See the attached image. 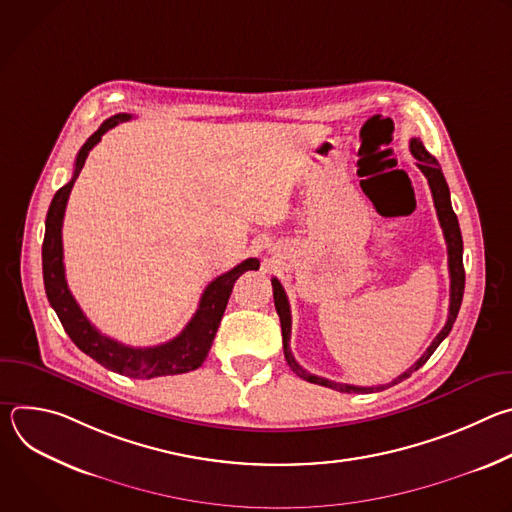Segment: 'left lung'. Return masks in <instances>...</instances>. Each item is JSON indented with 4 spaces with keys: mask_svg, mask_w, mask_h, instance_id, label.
<instances>
[{
    "mask_svg": "<svg viewBox=\"0 0 512 512\" xmlns=\"http://www.w3.org/2000/svg\"><path fill=\"white\" fill-rule=\"evenodd\" d=\"M409 150L413 154V158L417 160V168L425 174L427 178V184L431 188V196H433V204H435V210H437V218H440V225H442V231H444V239H446V245H448V267H450V312H448V320H446V326L442 328V332L437 334L433 338V342L429 344V348L423 352V356L413 364V367L409 371H405L403 375H399L395 381H391L389 385H379V387H354V385H346V383H334V381H328L324 377H318V375H312L308 373L306 369H302L300 364L296 362L294 354H291L289 350V334H291V312H289V302H287V296L285 291L281 287V283L273 277L271 279V285H273V300H275V310L279 314V322H281V336H283V354H285V360L289 364V369L294 371L300 379L308 381V383H314V385H322V387H328V389H334V391H340V393H375V391H383L391 385H397L401 383L403 379L411 377V373H415L417 369H421L423 364L427 362V358L435 352V348L442 344V340L450 334L456 318H458V312H460V306H462V298H464V283H466V273H464V261H462V251H464V245H462V233H460V225H458V216L452 208V200H450V188H448V182L442 174V168L440 164H437V160L423 148V143L419 141V137H413L409 141Z\"/></svg>",
    "mask_w": 512,
    "mask_h": 512,
    "instance_id": "left-lung-1",
    "label": "left lung"
}]
</instances>
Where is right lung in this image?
I'll return each mask as SVG.
<instances>
[{
	"instance_id": "right-lung-1",
	"label": "right lung",
	"mask_w": 512,
	"mask_h": 512,
	"mask_svg": "<svg viewBox=\"0 0 512 512\" xmlns=\"http://www.w3.org/2000/svg\"><path fill=\"white\" fill-rule=\"evenodd\" d=\"M129 113H117L103 121V125L85 141L83 148L75 160V172L68 184H64L52 198L48 214H46V233L42 243V273H44V289L50 306L54 308L62 328L85 354L103 364L105 369L131 377V379H154L166 375H182L198 369L206 360L212 340L216 336L218 324L225 314L227 302L235 281L251 269H259V259L249 257L231 271L218 275L210 281L200 298L198 310L186 328L172 338L170 342L150 346V348H133L125 346L105 334H101L89 318L79 308L77 300L72 298L66 285L64 263H62V221L64 210L75 180L79 178L89 152L101 141L103 133L115 127L121 121H129Z\"/></svg>"
}]
</instances>
